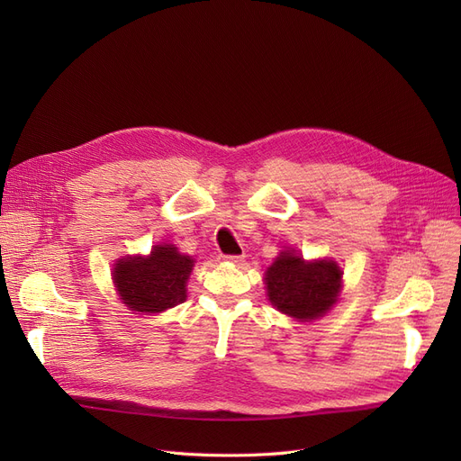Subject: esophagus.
Wrapping results in <instances>:
<instances>
[{"mask_svg": "<svg viewBox=\"0 0 461 461\" xmlns=\"http://www.w3.org/2000/svg\"><path fill=\"white\" fill-rule=\"evenodd\" d=\"M228 261H231V263H237V265H240L245 261V254H237V256H224Z\"/></svg>", "mask_w": 461, "mask_h": 461, "instance_id": "esophagus-1", "label": "esophagus"}]
</instances>
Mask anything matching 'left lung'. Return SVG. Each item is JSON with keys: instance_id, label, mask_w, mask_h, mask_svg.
<instances>
[{"instance_id": "1", "label": "left lung", "mask_w": 461, "mask_h": 461, "mask_svg": "<svg viewBox=\"0 0 461 461\" xmlns=\"http://www.w3.org/2000/svg\"><path fill=\"white\" fill-rule=\"evenodd\" d=\"M269 301L284 313L303 321L321 318L336 303L342 271L334 261L306 263L301 256L282 252L265 273Z\"/></svg>"}]
</instances>
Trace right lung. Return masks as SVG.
I'll use <instances>...</instances> for the list:
<instances>
[{
	"instance_id": "add662e5",
	"label": "right lung",
	"mask_w": 461,
	"mask_h": 461,
	"mask_svg": "<svg viewBox=\"0 0 461 461\" xmlns=\"http://www.w3.org/2000/svg\"><path fill=\"white\" fill-rule=\"evenodd\" d=\"M194 259L174 245H157L148 258L115 263L113 282L123 303L134 312H164L185 301Z\"/></svg>"
}]
</instances>
